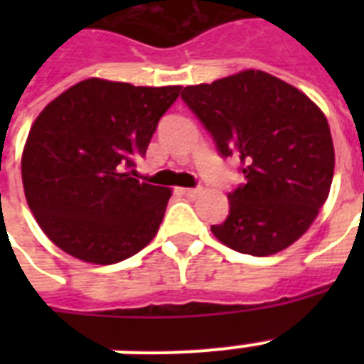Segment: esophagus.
<instances>
[{
	"label": "esophagus",
	"mask_w": 364,
	"mask_h": 364,
	"mask_svg": "<svg viewBox=\"0 0 364 364\" xmlns=\"http://www.w3.org/2000/svg\"><path fill=\"white\" fill-rule=\"evenodd\" d=\"M183 194L188 196V198H194L200 194V187H191V188H183Z\"/></svg>",
	"instance_id": "obj_1"
}]
</instances>
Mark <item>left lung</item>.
<instances>
[{
    "label": "left lung",
    "instance_id": "1",
    "mask_svg": "<svg viewBox=\"0 0 364 364\" xmlns=\"http://www.w3.org/2000/svg\"><path fill=\"white\" fill-rule=\"evenodd\" d=\"M183 102L223 159L238 156L245 183L228 217L211 225L227 247L268 257L310 228L331 191L334 147L321 109L299 88L259 70L185 87Z\"/></svg>",
    "mask_w": 364,
    "mask_h": 364
}]
</instances>
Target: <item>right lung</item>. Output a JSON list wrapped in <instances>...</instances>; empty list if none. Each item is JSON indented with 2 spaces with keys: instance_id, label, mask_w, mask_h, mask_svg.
I'll return each instance as SVG.
<instances>
[{
  "instance_id": "obj_1",
  "label": "right lung",
  "mask_w": 364,
  "mask_h": 364,
  "mask_svg": "<svg viewBox=\"0 0 364 364\" xmlns=\"http://www.w3.org/2000/svg\"><path fill=\"white\" fill-rule=\"evenodd\" d=\"M179 92L87 79L37 117L22 183L36 221L65 253L115 264L159 232L171 191L137 181L132 168Z\"/></svg>"
}]
</instances>
